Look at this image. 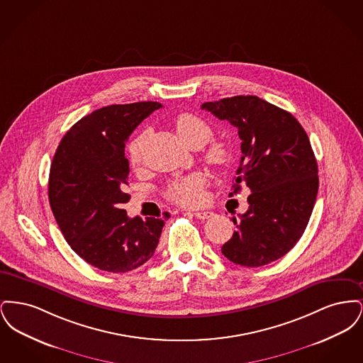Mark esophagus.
<instances>
[{"label": "esophagus", "mask_w": 363, "mask_h": 363, "mask_svg": "<svg viewBox=\"0 0 363 363\" xmlns=\"http://www.w3.org/2000/svg\"><path fill=\"white\" fill-rule=\"evenodd\" d=\"M194 216L197 219L206 220V219H211L213 216V212H211V211H197V212H194Z\"/></svg>", "instance_id": "obj_1"}]
</instances>
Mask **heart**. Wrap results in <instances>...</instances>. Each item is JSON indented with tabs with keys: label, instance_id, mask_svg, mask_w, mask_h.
Listing matches in <instances>:
<instances>
[{
	"label": "heart",
	"instance_id": "b5f03b06",
	"mask_svg": "<svg viewBox=\"0 0 363 363\" xmlns=\"http://www.w3.org/2000/svg\"><path fill=\"white\" fill-rule=\"evenodd\" d=\"M175 129L181 140L191 148H199L204 145L212 136V129L207 122L190 113H182L177 117ZM145 138H147V133L143 132L133 138L128 147L129 162L135 169H138L141 164L143 147H144ZM228 157H230V151L227 144L219 140L211 141L204 150V160L208 164L215 167L225 166L228 162ZM206 186H207V177L204 174H191L185 178L174 181L167 189V196L177 204L185 206V207H193L204 201Z\"/></svg>",
	"mask_w": 363,
	"mask_h": 363
}]
</instances>
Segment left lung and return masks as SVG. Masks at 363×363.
<instances>
[{
	"mask_svg": "<svg viewBox=\"0 0 363 363\" xmlns=\"http://www.w3.org/2000/svg\"><path fill=\"white\" fill-rule=\"evenodd\" d=\"M238 129L242 157L233 197L245 184L249 208L233 218L237 230L222 246L242 267H262L283 257L302 237L318 191L311 141L289 111L259 96L240 95L201 104Z\"/></svg>",
	"mask_w": 363,
	"mask_h": 363,
	"instance_id": "left-lung-1",
	"label": "left lung"
}]
</instances>
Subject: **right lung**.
<instances>
[{
	"label": "right lung",
	"instance_id": "add662e5",
	"mask_svg": "<svg viewBox=\"0 0 363 363\" xmlns=\"http://www.w3.org/2000/svg\"><path fill=\"white\" fill-rule=\"evenodd\" d=\"M157 102L111 104L76 122L52 157L49 201L72 250L95 268L121 274L155 253L163 219L129 218L125 143Z\"/></svg>",
	"mask_w": 363,
	"mask_h": 363
}]
</instances>
